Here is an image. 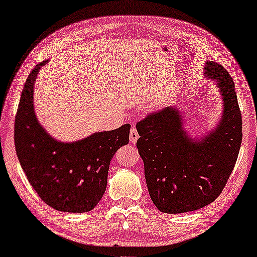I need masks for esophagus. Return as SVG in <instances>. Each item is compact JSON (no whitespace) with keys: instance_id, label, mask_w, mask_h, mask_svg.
Instances as JSON below:
<instances>
[{"instance_id":"34e87169","label":"esophagus","mask_w":257,"mask_h":257,"mask_svg":"<svg viewBox=\"0 0 257 257\" xmlns=\"http://www.w3.org/2000/svg\"><path fill=\"white\" fill-rule=\"evenodd\" d=\"M138 139H139L138 131L135 127H132V128H131V132H130V141H131V143H135L138 141Z\"/></svg>"}]
</instances>
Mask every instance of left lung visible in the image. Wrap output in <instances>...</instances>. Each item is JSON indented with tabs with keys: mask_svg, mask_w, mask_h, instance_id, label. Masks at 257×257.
<instances>
[{
	"mask_svg": "<svg viewBox=\"0 0 257 257\" xmlns=\"http://www.w3.org/2000/svg\"><path fill=\"white\" fill-rule=\"evenodd\" d=\"M206 77L217 81L224 99L219 125L201 140L189 138L177 108L150 113L137 124L139 153L150 197L160 211H193L217 199L233 172L241 138L235 84L221 65L208 61Z\"/></svg>",
	"mask_w": 257,
	"mask_h": 257,
	"instance_id": "1",
	"label": "left lung"
}]
</instances>
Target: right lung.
I'll return each instance as SVG.
<instances>
[{"label": "right lung", "mask_w": 257, "mask_h": 257, "mask_svg": "<svg viewBox=\"0 0 257 257\" xmlns=\"http://www.w3.org/2000/svg\"><path fill=\"white\" fill-rule=\"evenodd\" d=\"M45 64L32 69L23 87L14 122L17 156L30 185L48 206L59 211L87 212L103 197L110 160L128 143L131 126L124 124L71 143L52 139L33 109V86Z\"/></svg>", "instance_id": "right-lung-1"}]
</instances>
